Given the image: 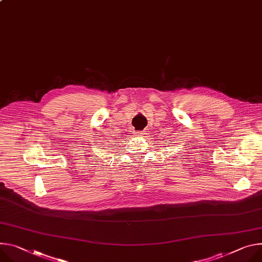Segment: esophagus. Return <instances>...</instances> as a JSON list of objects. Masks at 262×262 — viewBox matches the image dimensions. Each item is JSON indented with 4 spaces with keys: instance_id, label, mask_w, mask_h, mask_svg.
Wrapping results in <instances>:
<instances>
[{
    "instance_id": "obj_1",
    "label": "esophagus",
    "mask_w": 262,
    "mask_h": 262,
    "mask_svg": "<svg viewBox=\"0 0 262 262\" xmlns=\"http://www.w3.org/2000/svg\"><path fill=\"white\" fill-rule=\"evenodd\" d=\"M135 134H136L137 136H141V135H143V132H140L139 134H138V133H135Z\"/></svg>"
}]
</instances>
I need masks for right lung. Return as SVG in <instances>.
Segmentation results:
<instances>
[{"label":"right lung","instance_id":"obj_1","mask_svg":"<svg viewBox=\"0 0 262 262\" xmlns=\"http://www.w3.org/2000/svg\"><path fill=\"white\" fill-rule=\"evenodd\" d=\"M115 146H116V145H115Z\"/></svg>","mask_w":262,"mask_h":262}]
</instances>
